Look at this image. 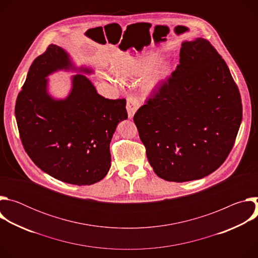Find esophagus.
Listing matches in <instances>:
<instances>
[{"label": "esophagus", "instance_id": "obj_1", "mask_svg": "<svg viewBox=\"0 0 258 258\" xmlns=\"http://www.w3.org/2000/svg\"><path fill=\"white\" fill-rule=\"evenodd\" d=\"M140 107V100L139 98L135 96H128L126 98V110H127V114L128 117L132 118L134 114L137 112V110Z\"/></svg>", "mask_w": 258, "mask_h": 258}]
</instances>
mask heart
<instances>
[{
	"label": "heart",
	"instance_id": "obj_1",
	"mask_svg": "<svg viewBox=\"0 0 258 258\" xmlns=\"http://www.w3.org/2000/svg\"><path fill=\"white\" fill-rule=\"evenodd\" d=\"M160 55L157 53H148L141 58L133 59L126 62L119 70L120 76L124 79H138L144 77L149 72L155 64L159 61ZM167 73L166 67H159L154 69L150 75L144 80V88L150 90L157 85V83L163 79Z\"/></svg>",
	"mask_w": 258,
	"mask_h": 258
}]
</instances>
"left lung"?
Listing matches in <instances>:
<instances>
[{"mask_svg": "<svg viewBox=\"0 0 258 258\" xmlns=\"http://www.w3.org/2000/svg\"><path fill=\"white\" fill-rule=\"evenodd\" d=\"M242 120L239 89L209 41L183 42L179 64L134 115L147 158L168 181L202 178L222 165Z\"/></svg>", "mask_w": 258, "mask_h": 258, "instance_id": "8db88e82", "label": "left lung"}]
</instances>
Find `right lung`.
<instances>
[{"label":"right lung","mask_w":258,"mask_h":258,"mask_svg":"<svg viewBox=\"0 0 258 258\" xmlns=\"http://www.w3.org/2000/svg\"><path fill=\"white\" fill-rule=\"evenodd\" d=\"M70 65L66 52L53 44L36 57L17 96L15 116L23 148L36 166L61 181L86 186L104 178L111 166L110 142L127 118L126 100L100 96L83 75L73 78L65 100L52 99L45 78Z\"/></svg>","instance_id":"right-lung-1"}]
</instances>
